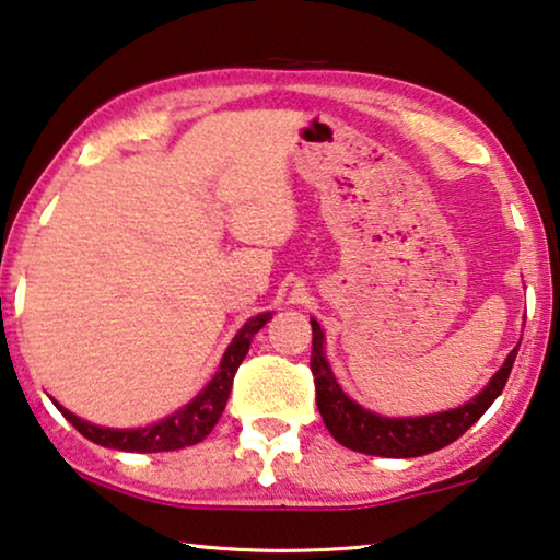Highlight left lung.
<instances>
[{
	"mask_svg": "<svg viewBox=\"0 0 560 560\" xmlns=\"http://www.w3.org/2000/svg\"><path fill=\"white\" fill-rule=\"evenodd\" d=\"M515 355L517 348L510 352L505 365L492 375L485 390L464 406L452 408V411L416 416V419H388V416L365 411L355 400L345 396L325 358V335H322L317 319H312L310 368L314 375V388H317V408L327 431L352 452L390 456V459H408V456L439 452V448L459 439L469 427H475L479 416L494 404V398L505 388Z\"/></svg>",
	"mask_w": 560,
	"mask_h": 560,
	"instance_id": "1",
	"label": "left lung"
}]
</instances>
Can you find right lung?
Returning a JSON list of instances; mask_svg holds the SVG:
<instances>
[{
    "mask_svg": "<svg viewBox=\"0 0 560 560\" xmlns=\"http://www.w3.org/2000/svg\"><path fill=\"white\" fill-rule=\"evenodd\" d=\"M269 319H271V312H264V314H256V317H250L246 325L238 329V335L233 337V342L228 345L225 355H223V360H220V368H218V373L212 375V381L205 385V388L185 408H179V411L167 416V419L152 423V427H144V429L96 427V423L78 419L75 413H70L68 408L55 404V400L52 404L58 406V411L66 416V419L73 423V427L81 431L85 439H91L93 444H101L106 448L152 454V452H175V448L192 446L208 436L212 427L218 423L220 413H223V408L228 404V396H231L235 370H238L243 358H246L254 335Z\"/></svg>",
    "mask_w": 560,
    "mask_h": 560,
    "instance_id": "1",
    "label": "right lung"
}]
</instances>
